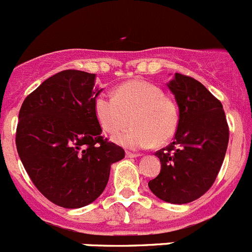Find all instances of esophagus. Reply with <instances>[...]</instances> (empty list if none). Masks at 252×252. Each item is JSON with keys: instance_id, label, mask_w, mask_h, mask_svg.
Here are the masks:
<instances>
[{"instance_id": "esophagus-1", "label": "esophagus", "mask_w": 252, "mask_h": 252, "mask_svg": "<svg viewBox=\"0 0 252 252\" xmlns=\"http://www.w3.org/2000/svg\"><path fill=\"white\" fill-rule=\"evenodd\" d=\"M126 158H138V157H140V154H137V153L126 152Z\"/></svg>"}]
</instances>
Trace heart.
<instances>
[{
  "label": "heart",
  "instance_id": "heart-1",
  "mask_svg": "<svg viewBox=\"0 0 252 252\" xmlns=\"http://www.w3.org/2000/svg\"><path fill=\"white\" fill-rule=\"evenodd\" d=\"M95 119L105 133L123 129L130 117L131 126L115 135V143L130 149L161 145L173 138L179 113L174 100L158 86L147 81L126 82L117 87L114 97L99 93L93 100Z\"/></svg>",
  "mask_w": 252,
  "mask_h": 252
}]
</instances>
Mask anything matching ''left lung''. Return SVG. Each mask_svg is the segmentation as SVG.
Masks as SVG:
<instances>
[{"mask_svg": "<svg viewBox=\"0 0 252 252\" xmlns=\"http://www.w3.org/2000/svg\"><path fill=\"white\" fill-rule=\"evenodd\" d=\"M168 88L179 107V124L174 142L155 153L161 169L148 185L166 203L187 204L215 182L229 143V126L221 102L196 79L175 73Z\"/></svg>", "mask_w": 252, "mask_h": 252, "instance_id": "8db88e82", "label": "left lung"}]
</instances>
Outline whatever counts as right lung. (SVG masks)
I'll return each mask as SVG.
<instances>
[{
  "label": "right lung",
  "mask_w": 252,
  "mask_h": 252,
  "mask_svg": "<svg viewBox=\"0 0 252 252\" xmlns=\"http://www.w3.org/2000/svg\"><path fill=\"white\" fill-rule=\"evenodd\" d=\"M102 89L95 74L67 69L49 77L23 100L16 147L34 187L53 204L77 209L93 203L123 148L103 139L93 110Z\"/></svg>",
  "instance_id": "add662e5"
}]
</instances>
